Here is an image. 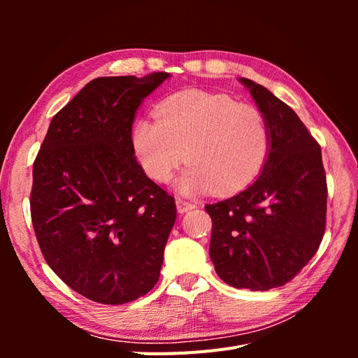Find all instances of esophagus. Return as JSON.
I'll list each match as a JSON object with an SVG mask.
<instances>
[{
  "label": "esophagus",
  "instance_id": "obj_1",
  "mask_svg": "<svg viewBox=\"0 0 358 358\" xmlns=\"http://www.w3.org/2000/svg\"><path fill=\"white\" fill-rule=\"evenodd\" d=\"M176 206H178V212L179 213H185L191 209H196V204L191 203V201H187L183 199H176Z\"/></svg>",
  "mask_w": 358,
  "mask_h": 358
}]
</instances>
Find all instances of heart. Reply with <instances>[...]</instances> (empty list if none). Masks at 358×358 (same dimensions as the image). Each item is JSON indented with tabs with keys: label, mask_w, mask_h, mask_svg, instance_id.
<instances>
[{
	"label": "heart",
	"mask_w": 358,
	"mask_h": 358,
	"mask_svg": "<svg viewBox=\"0 0 358 358\" xmlns=\"http://www.w3.org/2000/svg\"><path fill=\"white\" fill-rule=\"evenodd\" d=\"M133 148L146 175L166 183L183 161L188 169L176 187L183 194H231L252 182L270 152V129L257 107L222 94L176 92L131 131Z\"/></svg>",
	"instance_id": "b5f03b06"
}]
</instances>
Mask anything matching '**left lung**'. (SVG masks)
<instances>
[{"label":"left lung","instance_id":"obj_1","mask_svg":"<svg viewBox=\"0 0 358 358\" xmlns=\"http://www.w3.org/2000/svg\"><path fill=\"white\" fill-rule=\"evenodd\" d=\"M270 129L262 175L237 196L204 209L209 255L234 288L282 287L318 251L326 230L327 180L321 148L296 112L264 86L242 78Z\"/></svg>","mask_w":358,"mask_h":358}]
</instances>
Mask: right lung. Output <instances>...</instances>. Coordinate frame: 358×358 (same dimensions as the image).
Wrapping results in <instances>:
<instances>
[{"label": "right lung", "mask_w": 358, "mask_h": 358, "mask_svg": "<svg viewBox=\"0 0 358 358\" xmlns=\"http://www.w3.org/2000/svg\"><path fill=\"white\" fill-rule=\"evenodd\" d=\"M170 78L85 85L53 116L32 166L31 220L49 267L76 292L124 305L155 287L176 221L175 199L134 157L138 106Z\"/></svg>", "instance_id": "right-lung-1"}]
</instances>
